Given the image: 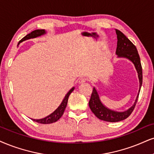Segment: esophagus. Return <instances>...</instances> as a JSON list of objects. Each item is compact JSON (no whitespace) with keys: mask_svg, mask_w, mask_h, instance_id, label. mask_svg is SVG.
Segmentation results:
<instances>
[{"mask_svg":"<svg viewBox=\"0 0 154 154\" xmlns=\"http://www.w3.org/2000/svg\"><path fill=\"white\" fill-rule=\"evenodd\" d=\"M86 80H87V79H86V78H81V79L79 80V83H83L86 82Z\"/></svg>","mask_w":154,"mask_h":154,"instance_id":"obj_1","label":"esophagus"}]
</instances>
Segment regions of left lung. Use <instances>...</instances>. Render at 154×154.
<instances>
[{
    "label": "left lung",
    "instance_id": "1",
    "mask_svg": "<svg viewBox=\"0 0 154 154\" xmlns=\"http://www.w3.org/2000/svg\"><path fill=\"white\" fill-rule=\"evenodd\" d=\"M115 30L118 40L116 54L117 55V58H126L133 63L138 73V81H139V90H138L135 102L131 107L127 109L126 111H117L109 109L102 103L97 89L94 87L91 97L89 100V107L98 119L102 121H109V122H118V121H123L131 114L137 102L138 95H139L142 86V81H143L141 60H140L136 47L122 32L117 29Z\"/></svg>",
    "mask_w": 154,
    "mask_h": 154
}]
</instances>
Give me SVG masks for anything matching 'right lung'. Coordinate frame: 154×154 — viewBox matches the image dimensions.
<instances>
[{
	"label": "right lung",
	"mask_w": 154,
	"mask_h": 154,
	"mask_svg": "<svg viewBox=\"0 0 154 154\" xmlns=\"http://www.w3.org/2000/svg\"><path fill=\"white\" fill-rule=\"evenodd\" d=\"M45 33H46V31L43 29L35 30V31H32L31 33L28 34V35H26L23 38H22L21 40H20V41H19L18 45L20 44V43L23 42V41H26V40H28V39L35 38L40 37V36H41V35H45ZM74 89H75V87H73V88H72L71 90H70L66 94L65 97L63 98V100H62L61 103L60 104L59 106H58V107L57 108V109L55 110V111L53 112L52 113H51L50 115L47 116L46 117L43 118V119H31L32 120L35 121V122L39 123H43V124H48V123H52L56 122V121L62 116V115L63 114V112H64V111H65L66 106H67L68 97H69L70 94H71V93L73 91Z\"/></svg>",
	"instance_id": "1"
}]
</instances>
